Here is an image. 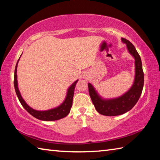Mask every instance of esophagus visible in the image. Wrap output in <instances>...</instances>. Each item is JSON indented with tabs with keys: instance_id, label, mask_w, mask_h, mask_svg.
Instances as JSON below:
<instances>
[{
	"instance_id": "obj_1",
	"label": "esophagus",
	"mask_w": 160,
	"mask_h": 160,
	"mask_svg": "<svg viewBox=\"0 0 160 160\" xmlns=\"http://www.w3.org/2000/svg\"><path fill=\"white\" fill-rule=\"evenodd\" d=\"M85 78H86V77H85Z\"/></svg>"
}]
</instances>
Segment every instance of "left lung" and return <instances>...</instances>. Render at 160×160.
<instances>
[{"label": "left lung", "instance_id": "1", "mask_svg": "<svg viewBox=\"0 0 160 160\" xmlns=\"http://www.w3.org/2000/svg\"><path fill=\"white\" fill-rule=\"evenodd\" d=\"M121 41L126 44L128 52L135 59V79L131 88L125 94L113 99H104L99 95L93 85L88 83L89 93L96 110L104 116H118L131 110L138 101L144 85L142 61L138 51L131 42L124 38Z\"/></svg>", "mask_w": 160, "mask_h": 160}]
</instances>
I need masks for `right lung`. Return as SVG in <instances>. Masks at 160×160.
Instances as JSON below:
<instances>
[{"label":"right lung","mask_w":160,"mask_h":160,"mask_svg":"<svg viewBox=\"0 0 160 160\" xmlns=\"http://www.w3.org/2000/svg\"><path fill=\"white\" fill-rule=\"evenodd\" d=\"M19 60H20V58L18 59L17 64H16V66H15V69L14 86H15L16 94H17V96L19 99V101H20V102L21 103L22 106L25 108L27 112L30 113L32 116H33L34 117L42 121H56V120H59V119L66 117V116L70 113V109H71L72 107L75 87L76 85V83L78 81V80L75 81V82L69 87V88L68 89L66 99H65L63 102L62 103L61 105H59L58 107L53 108V109H51L46 110V111L35 110L34 109H32V108H31L28 104H27L25 100L23 99L22 97L21 96L20 90H19L18 79H17L18 78L17 67H18V63Z\"/></svg>","instance_id":"add662e5"}]
</instances>
